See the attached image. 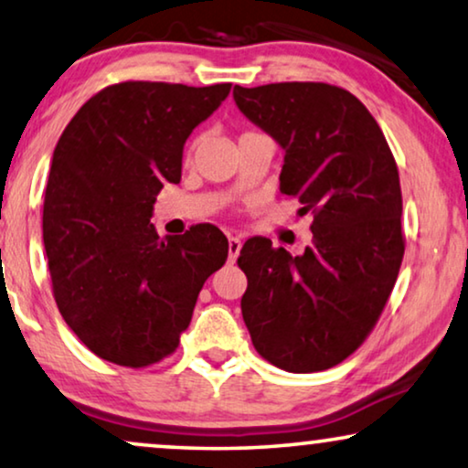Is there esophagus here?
I'll list each match as a JSON object with an SVG mask.
<instances>
[{
  "instance_id": "1",
  "label": "esophagus",
  "mask_w": 468,
  "mask_h": 468,
  "mask_svg": "<svg viewBox=\"0 0 468 468\" xmlns=\"http://www.w3.org/2000/svg\"><path fill=\"white\" fill-rule=\"evenodd\" d=\"M240 247H242V240L239 239V236H229V239H228V257H229V261H234L236 257L240 255Z\"/></svg>"
}]
</instances>
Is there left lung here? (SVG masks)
<instances>
[{"label": "left lung", "instance_id": "8db88e82", "mask_svg": "<svg viewBox=\"0 0 468 468\" xmlns=\"http://www.w3.org/2000/svg\"><path fill=\"white\" fill-rule=\"evenodd\" d=\"M245 118L281 145V194L313 211L303 255L249 239L242 318L255 350L291 374L350 356L382 314L403 260L401 186L390 147L355 94L321 82L234 86Z\"/></svg>", "mask_w": 468, "mask_h": 468}]
</instances>
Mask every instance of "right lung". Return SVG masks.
Listing matches in <instances>:
<instances>
[{
	"label": "right lung",
	"instance_id": "1",
	"mask_svg": "<svg viewBox=\"0 0 468 468\" xmlns=\"http://www.w3.org/2000/svg\"><path fill=\"white\" fill-rule=\"evenodd\" d=\"M232 84L122 82L88 99L60 134L44 196L57 306L86 348L147 367L179 346L202 284L228 260L211 223L160 239L155 196L179 184L184 145Z\"/></svg>",
	"mask_w": 468,
	"mask_h": 468
}]
</instances>
